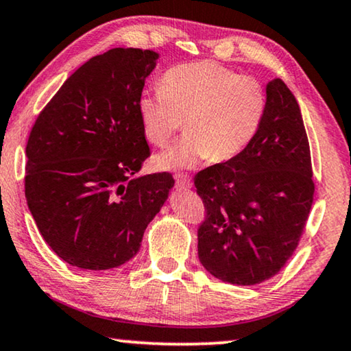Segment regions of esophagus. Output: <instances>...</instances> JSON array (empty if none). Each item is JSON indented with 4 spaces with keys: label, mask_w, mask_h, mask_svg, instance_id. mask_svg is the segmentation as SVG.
<instances>
[{
    "label": "esophagus",
    "mask_w": 351,
    "mask_h": 351,
    "mask_svg": "<svg viewBox=\"0 0 351 351\" xmlns=\"http://www.w3.org/2000/svg\"><path fill=\"white\" fill-rule=\"evenodd\" d=\"M175 180H176L178 187H182V189H191L192 187V180L184 173H176Z\"/></svg>",
    "instance_id": "1"
}]
</instances>
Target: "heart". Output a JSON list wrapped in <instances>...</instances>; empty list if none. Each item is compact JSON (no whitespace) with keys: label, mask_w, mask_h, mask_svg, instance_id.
<instances>
[{"label":"heart","mask_w":351,"mask_h":351,"mask_svg":"<svg viewBox=\"0 0 351 351\" xmlns=\"http://www.w3.org/2000/svg\"><path fill=\"white\" fill-rule=\"evenodd\" d=\"M266 107L260 80L214 61L171 67L160 78V90L138 99L143 132L159 148L169 145L184 121L186 137L154 160L160 170L192 169L208 158L234 159L252 143Z\"/></svg>","instance_id":"obj_1"}]
</instances>
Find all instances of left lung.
I'll use <instances>...</instances> for the list:
<instances>
[{"instance_id":"8db88e82","label":"left lung","mask_w":351,"mask_h":351,"mask_svg":"<svg viewBox=\"0 0 351 351\" xmlns=\"http://www.w3.org/2000/svg\"><path fill=\"white\" fill-rule=\"evenodd\" d=\"M261 128L237 158L193 178L205 205L198 258L233 285H255L284 268L313 202L309 140L295 96L280 78L266 85Z\"/></svg>"}]
</instances>
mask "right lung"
Returning <instances> with one entry per match:
<instances>
[{
    "instance_id": "1",
    "label": "right lung",
    "mask_w": 351,
    "mask_h": 351,
    "mask_svg": "<svg viewBox=\"0 0 351 351\" xmlns=\"http://www.w3.org/2000/svg\"><path fill=\"white\" fill-rule=\"evenodd\" d=\"M159 55L112 49L62 83L29 132L25 197L42 238L66 263L117 268L138 252L175 184L135 176L151 151L138 114Z\"/></svg>"
}]
</instances>
